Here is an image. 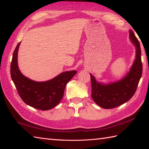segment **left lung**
I'll use <instances>...</instances> for the list:
<instances>
[{
  "mask_svg": "<svg viewBox=\"0 0 149 149\" xmlns=\"http://www.w3.org/2000/svg\"><path fill=\"white\" fill-rule=\"evenodd\" d=\"M130 39L136 47V59L130 71L126 76L116 83L104 85L97 83L90 74L91 82V97L97 105L104 109L118 107L130 100L136 91L142 75L143 66L141 58L140 45L132 31Z\"/></svg>",
  "mask_w": 149,
  "mask_h": 149,
  "instance_id": "left-lung-1",
  "label": "left lung"
}]
</instances>
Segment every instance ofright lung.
I'll list each match as a JSON object with an SVG mask.
<instances>
[{
	"label": "right lung",
	"instance_id": "obj_1",
	"mask_svg": "<svg viewBox=\"0 0 149 149\" xmlns=\"http://www.w3.org/2000/svg\"><path fill=\"white\" fill-rule=\"evenodd\" d=\"M18 43L13 54L10 72L18 95L24 102L38 109H51L58 105L64 95L66 84L76 74L77 71L61 73L52 79L45 82H36L25 77L19 70L17 63Z\"/></svg>",
	"mask_w": 149,
	"mask_h": 149
}]
</instances>
